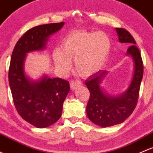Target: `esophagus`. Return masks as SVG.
<instances>
[{"label":"esophagus","mask_w":153,"mask_h":153,"mask_svg":"<svg viewBox=\"0 0 153 153\" xmlns=\"http://www.w3.org/2000/svg\"><path fill=\"white\" fill-rule=\"evenodd\" d=\"M82 85V82L79 80H73L71 82V90H75L76 88L79 87V86Z\"/></svg>","instance_id":"obj_1"}]
</instances>
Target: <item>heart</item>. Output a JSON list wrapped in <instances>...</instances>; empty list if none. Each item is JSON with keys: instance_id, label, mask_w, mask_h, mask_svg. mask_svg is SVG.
Masks as SVG:
<instances>
[{"instance_id": "heart-1", "label": "heart", "mask_w": 153, "mask_h": 153, "mask_svg": "<svg viewBox=\"0 0 153 153\" xmlns=\"http://www.w3.org/2000/svg\"><path fill=\"white\" fill-rule=\"evenodd\" d=\"M111 49V40L103 31H74L64 39L62 51L55 49L53 60L58 68L68 71L71 61L79 76L88 77L102 68Z\"/></svg>"}]
</instances>
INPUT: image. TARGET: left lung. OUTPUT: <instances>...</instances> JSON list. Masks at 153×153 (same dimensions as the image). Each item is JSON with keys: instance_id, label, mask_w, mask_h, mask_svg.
<instances>
[{"instance_id": "1", "label": "left lung", "mask_w": 153, "mask_h": 153, "mask_svg": "<svg viewBox=\"0 0 153 153\" xmlns=\"http://www.w3.org/2000/svg\"><path fill=\"white\" fill-rule=\"evenodd\" d=\"M116 32L121 42L129 45L127 54L131 55L135 64L133 79L127 91L118 97H110L103 92L100 84L108 72L102 71L85 81L90 98L86 111L88 117L93 123L102 127L124 122L132 114L138 102L139 90L143 78L144 65L136 42L127 30L116 28Z\"/></svg>"}]
</instances>
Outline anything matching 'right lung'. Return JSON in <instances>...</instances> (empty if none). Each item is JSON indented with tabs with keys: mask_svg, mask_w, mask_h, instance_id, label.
<instances>
[{
	"mask_svg": "<svg viewBox=\"0 0 153 153\" xmlns=\"http://www.w3.org/2000/svg\"><path fill=\"white\" fill-rule=\"evenodd\" d=\"M63 25L48 23L28 30L17 42L11 57L9 82L15 108L22 119L38 128L52 125L60 118L70 85L67 80L47 76L30 81L25 75V58L30 51L45 48L48 37Z\"/></svg>",
	"mask_w": 153,
	"mask_h": 153,
	"instance_id": "add662e5",
	"label": "right lung"
}]
</instances>
